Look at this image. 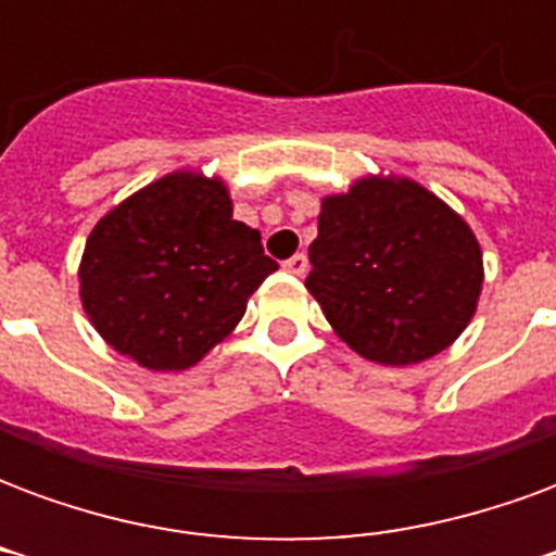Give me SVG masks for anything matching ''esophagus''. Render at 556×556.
Returning <instances> with one entry per match:
<instances>
[{"instance_id": "1", "label": "esophagus", "mask_w": 556, "mask_h": 556, "mask_svg": "<svg viewBox=\"0 0 556 556\" xmlns=\"http://www.w3.org/2000/svg\"><path fill=\"white\" fill-rule=\"evenodd\" d=\"M282 267H286L289 274H294V277H303V274L309 270V258H306L303 253H294L291 258H286V262H282Z\"/></svg>"}]
</instances>
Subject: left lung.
Here are the masks:
<instances>
[{"label": "left lung", "mask_w": 556, "mask_h": 556, "mask_svg": "<svg viewBox=\"0 0 556 556\" xmlns=\"http://www.w3.org/2000/svg\"><path fill=\"white\" fill-rule=\"evenodd\" d=\"M309 265L306 289L333 330L366 361L387 366L446 349L482 289L473 231L408 178H366L325 199Z\"/></svg>", "instance_id": "obj_1"}]
</instances>
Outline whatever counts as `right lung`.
<instances>
[{
    "label": "right lung",
    "instance_id": "right-lung-1",
    "mask_svg": "<svg viewBox=\"0 0 556 556\" xmlns=\"http://www.w3.org/2000/svg\"><path fill=\"white\" fill-rule=\"evenodd\" d=\"M274 270L262 235L231 219L226 187L175 172L94 226L79 294L118 354L172 372L202 361Z\"/></svg>",
    "mask_w": 556,
    "mask_h": 556
}]
</instances>
